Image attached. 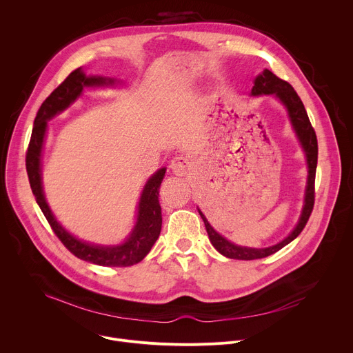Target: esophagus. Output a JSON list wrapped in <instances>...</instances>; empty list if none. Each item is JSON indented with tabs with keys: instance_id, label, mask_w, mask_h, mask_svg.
I'll return each mask as SVG.
<instances>
[{
	"instance_id": "obj_1",
	"label": "esophagus",
	"mask_w": 353,
	"mask_h": 353,
	"mask_svg": "<svg viewBox=\"0 0 353 353\" xmlns=\"http://www.w3.org/2000/svg\"><path fill=\"white\" fill-rule=\"evenodd\" d=\"M170 170L173 174L176 176H184L188 170H190V162L188 159L183 158V157H179V158H174L172 162H170Z\"/></svg>"
}]
</instances>
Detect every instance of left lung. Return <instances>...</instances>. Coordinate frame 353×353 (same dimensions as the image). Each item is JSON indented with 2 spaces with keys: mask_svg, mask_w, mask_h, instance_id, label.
Listing matches in <instances>:
<instances>
[{
  "mask_svg": "<svg viewBox=\"0 0 353 353\" xmlns=\"http://www.w3.org/2000/svg\"><path fill=\"white\" fill-rule=\"evenodd\" d=\"M263 94H272L286 109L292 128L299 139L301 149H303L305 152L306 165H307V181L305 188L303 207H301L299 221L292 229V232L279 243L270 247H264V248L244 247V245H237L232 243L230 240L223 237L221 233H218L211 226L205 215L201 212V210H198L201 218H203L205 223L207 233L212 245L222 256L233 260H257V259H264L276 253V251H279L282 247H285L292 240H294L300 234V232L303 230L314 205V180H316V169H317L319 146H317V137L309 120L307 112L303 103H301V100L296 93V90L286 81H282L270 70H264L261 74H259L254 79L253 88H251V96H263Z\"/></svg>",
  "mask_w": 353,
  "mask_h": 353,
  "instance_id": "left-lung-1",
  "label": "left lung"
}]
</instances>
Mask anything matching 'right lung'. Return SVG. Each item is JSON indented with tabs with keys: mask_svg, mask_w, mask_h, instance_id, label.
I'll return each mask as SVG.
<instances>
[{
	"mask_svg": "<svg viewBox=\"0 0 353 353\" xmlns=\"http://www.w3.org/2000/svg\"><path fill=\"white\" fill-rule=\"evenodd\" d=\"M121 81L102 75H86L82 68L72 71L65 81L52 92L41 103L32 130L26 154V172L36 203L54 230L57 237L71 253L90 264L102 267H130L143 260L155 244L162 229V208L159 204V187L163 181L166 168L157 170L145 183L137 207L134 228L120 244L88 243L70 233L54 216L50 208L41 179V157L48 121L68 109L82 94L85 88H116Z\"/></svg>",
	"mask_w": 353,
	"mask_h": 353,
	"instance_id": "obj_1",
	"label": "right lung"
}]
</instances>
